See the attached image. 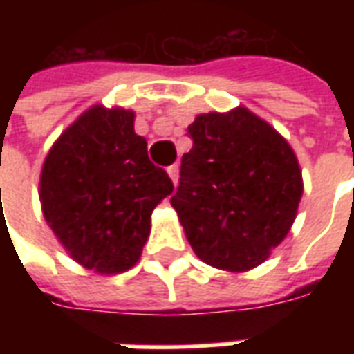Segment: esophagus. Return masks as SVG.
I'll return each instance as SVG.
<instances>
[{"label": "esophagus", "mask_w": 354, "mask_h": 354, "mask_svg": "<svg viewBox=\"0 0 354 354\" xmlns=\"http://www.w3.org/2000/svg\"><path fill=\"white\" fill-rule=\"evenodd\" d=\"M167 172H169V176H170V180H172V184L176 185L178 178H180V167H178V165H170L169 169H167Z\"/></svg>", "instance_id": "34e87169"}]
</instances>
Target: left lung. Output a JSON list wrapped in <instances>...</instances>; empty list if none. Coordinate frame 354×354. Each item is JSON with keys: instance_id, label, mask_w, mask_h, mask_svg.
Wrapping results in <instances>:
<instances>
[{"instance_id": "8db88e82", "label": "left lung", "mask_w": 354, "mask_h": 354, "mask_svg": "<svg viewBox=\"0 0 354 354\" xmlns=\"http://www.w3.org/2000/svg\"><path fill=\"white\" fill-rule=\"evenodd\" d=\"M170 205L193 252L243 273L288 235L304 195L301 169L284 136L248 108L195 117Z\"/></svg>"}]
</instances>
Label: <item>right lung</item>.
<instances>
[{
  "mask_svg": "<svg viewBox=\"0 0 354 354\" xmlns=\"http://www.w3.org/2000/svg\"><path fill=\"white\" fill-rule=\"evenodd\" d=\"M174 185L147 157L134 111L94 104L53 144L39 176L45 222L73 261L94 273L129 271L151 212Z\"/></svg>",
  "mask_w": 354,
  "mask_h": 354,
  "instance_id": "right-lung-1",
  "label": "right lung"
}]
</instances>
